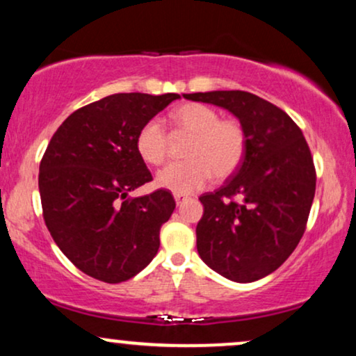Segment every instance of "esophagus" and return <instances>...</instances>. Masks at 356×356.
I'll return each mask as SVG.
<instances>
[{"label":"esophagus","instance_id":"1","mask_svg":"<svg viewBox=\"0 0 356 356\" xmlns=\"http://www.w3.org/2000/svg\"><path fill=\"white\" fill-rule=\"evenodd\" d=\"M174 199H175V204H177V206H181V204L186 202L189 197H187L186 194H175Z\"/></svg>","mask_w":356,"mask_h":356}]
</instances>
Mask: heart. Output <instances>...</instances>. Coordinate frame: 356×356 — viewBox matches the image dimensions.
Returning a JSON list of instances; mask_svg holds the SVG:
<instances>
[{
	"label": "heart",
	"mask_w": 356,
	"mask_h": 356,
	"mask_svg": "<svg viewBox=\"0 0 356 356\" xmlns=\"http://www.w3.org/2000/svg\"><path fill=\"white\" fill-rule=\"evenodd\" d=\"M170 124L179 134L189 136L186 161L169 164L157 174L159 187L174 194H191L202 189L211 177H229L246 157L248 132L238 118H220L218 110L204 104H184L172 110ZM137 152L150 165L164 164L169 138L159 120L145 122L136 138Z\"/></svg>",
	"instance_id": "obj_1"
}]
</instances>
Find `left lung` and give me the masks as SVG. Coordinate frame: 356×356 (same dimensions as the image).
<instances>
[{
	"instance_id": "1",
	"label": "left lung",
	"mask_w": 356,
	"mask_h": 356,
	"mask_svg": "<svg viewBox=\"0 0 356 356\" xmlns=\"http://www.w3.org/2000/svg\"><path fill=\"white\" fill-rule=\"evenodd\" d=\"M184 99L229 110L248 132L238 172L199 197V256L236 283L261 280L291 256L305 234L316 189L308 142L284 110L254 93L219 90Z\"/></svg>"
}]
</instances>
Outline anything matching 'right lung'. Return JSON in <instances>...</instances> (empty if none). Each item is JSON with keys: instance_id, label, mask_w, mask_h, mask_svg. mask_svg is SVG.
Segmentation results:
<instances>
[{"instance_id": "1", "label": "right lung", "mask_w": 356, "mask_h": 356, "mask_svg": "<svg viewBox=\"0 0 356 356\" xmlns=\"http://www.w3.org/2000/svg\"><path fill=\"white\" fill-rule=\"evenodd\" d=\"M177 93H115L72 113L40 162L43 219L53 241L85 275L122 283L140 273L161 246L175 209L169 191L129 192L152 181L137 152L140 127Z\"/></svg>"}]
</instances>
